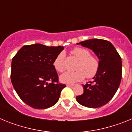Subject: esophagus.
<instances>
[{
    "instance_id": "obj_1",
    "label": "esophagus",
    "mask_w": 132,
    "mask_h": 132,
    "mask_svg": "<svg viewBox=\"0 0 132 132\" xmlns=\"http://www.w3.org/2000/svg\"><path fill=\"white\" fill-rule=\"evenodd\" d=\"M67 87H73V86H74V85H73V84H67Z\"/></svg>"
}]
</instances>
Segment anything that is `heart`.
<instances>
[{
    "label": "heart",
    "instance_id": "b5f03b06",
    "mask_svg": "<svg viewBox=\"0 0 132 132\" xmlns=\"http://www.w3.org/2000/svg\"><path fill=\"white\" fill-rule=\"evenodd\" d=\"M71 53L78 59L76 66L77 71L67 72L61 76L60 79L65 83H74L80 82L85 77L92 79L96 76L99 69V61L96 56L90 54L87 49L77 47L71 51ZM53 66L57 71L63 73L66 69L65 56L63 52L57 55L53 61Z\"/></svg>",
    "mask_w": 132,
    "mask_h": 132
}]
</instances>
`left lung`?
<instances>
[{
	"label": "left lung",
	"instance_id": "obj_1",
	"mask_svg": "<svg viewBox=\"0 0 132 132\" xmlns=\"http://www.w3.org/2000/svg\"><path fill=\"white\" fill-rule=\"evenodd\" d=\"M94 52L99 59V69L93 81L83 85V94L76 100L88 108H98L108 103L116 94L122 79L121 57L111 43L91 39L79 44Z\"/></svg>",
	"mask_w": 132,
	"mask_h": 132
}]
</instances>
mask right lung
Instances as JSON below:
<instances>
[{
	"label": "right lung",
	"instance_id": "add662e5",
	"mask_svg": "<svg viewBox=\"0 0 132 132\" xmlns=\"http://www.w3.org/2000/svg\"><path fill=\"white\" fill-rule=\"evenodd\" d=\"M63 47L36 44L23 46L12 61L10 79L21 100L35 109H45L57 102L66 87L59 82L53 61Z\"/></svg>",
	"mask_w": 132,
	"mask_h": 132
}]
</instances>
